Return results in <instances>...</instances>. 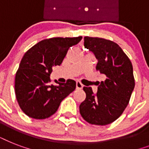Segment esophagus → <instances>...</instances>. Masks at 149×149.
<instances>
[{
  "label": "esophagus",
  "instance_id": "1",
  "mask_svg": "<svg viewBox=\"0 0 149 149\" xmlns=\"http://www.w3.org/2000/svg\"><path fill=\"white\" fill-rule=\"evenodd\" d=\"M76 85H77V89H78V90H81L84 87V85L79 81H77V84Z\"/></svg>",
  "mask_w": 149,
  "mask_h": 149
}]
</instances>
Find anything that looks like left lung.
I'll return each mask as SVG.
<instances>
[{
  "label": "left lung",
  "instance_id": "8db88e82",
  "mask_svg": "<svg viewBox=\"0 0 149 149\" xmlns=\"http://www.w3.org/2000/svg\"><path fill=\"white\" fill-rule=\"evenodd\" d=\"M84 46L95 55L96 70L104 75V80L95 94L91 87L84 86L86 99L79 105V112L91 125H109L122 114L129 103L135 84L132 62L111 40L86 36Z\"/></svg>",
  "mask_w": 149,
  "mask_h": 149
}]
</instances>
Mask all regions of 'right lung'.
Segmentation results:
<instances>
[{"label":"right lung","mask_w":149,"mask_h":149,"mask_svg":"<svg viewBox=\"0 0 149 149\" xmlns=\"http://www.w3.org/2000/svg\"><path fill=\"white\" fill-rule=\"evenodd\" d=\"M74 38L44 39L24 53L16 72L15 91L20 107L26 115L34 119H45L58 110L64 98L76 88V82L51 84L50 74L54 65L63 63L68 50L81 41Z\"/></svg>","instance_id":"obj_1"}]
</instances>
